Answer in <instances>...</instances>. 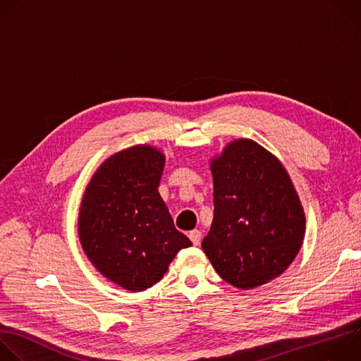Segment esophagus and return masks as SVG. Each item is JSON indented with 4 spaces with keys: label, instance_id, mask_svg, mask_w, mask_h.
<instances>
[{
    "label": "esophagus",
    "instance_id": "1",
    "mask_svg": "<svg viewBox=\"0 0 361 361\" xmlns=\"http://www.w3.org/2000/svg\"><path fill=\"white\" fill-rule=\"evenodd\" d=\"M188 237H190V240L192 241L194 245H198V244H200V240H201V231L192 230V231L188 233Z\"/></svg>",
    "mask_w": 361,
    "mask_h": 361
}]
</instances>
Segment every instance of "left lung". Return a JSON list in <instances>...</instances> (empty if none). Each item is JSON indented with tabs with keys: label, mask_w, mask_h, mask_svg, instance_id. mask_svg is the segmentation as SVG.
Returning <instances> with one entry per match:
<instances>
[{
	"label": "left lung",
	"mask_w": 361,
	"mask_h": 361,
	"mask_svg": "<svg viewBox=\"0 0 361 361\" xmlns=\"http://www.w3.org/2000/svg\"><path fill=\"white\" fill-rule=\"evenodd\" d=\"M214 219L201 247L219 276L251 290L281 276L297 257L305 216L280 160L250 138L210 160Z\"/></svg>",
	"instance_id": "8db88e82"
}]
</instances>
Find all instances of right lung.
<instances>
[{"mask_svg":"<svg viewBox=\"0 0 361 361\" xmlns=\"http://www.w3.org/2000/svg\"><path fill=\"white\" fill-rule=\"evenodd\" d=\"M164 154L137 144L110 156L85 187L78 237L91 264L128 291L159 283L192 243L180 233L159 192Z\"/></svg>","mask_w":361,"mask_h":361,"instance_id":"right-lung-1","label":"right lung"}]
</instances>
